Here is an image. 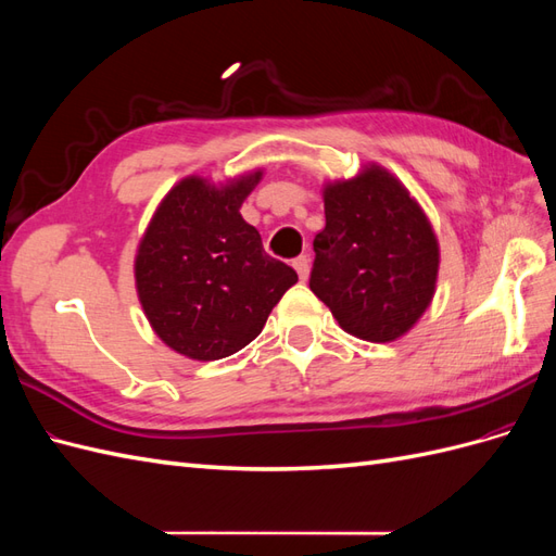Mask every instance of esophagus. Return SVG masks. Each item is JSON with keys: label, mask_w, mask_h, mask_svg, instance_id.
<instances>
[{"label": "esophagus", "mask_w": 556, "mask_h": 556, "mask_svg": "<svg viewBox=\"0 0 556 556\" xmlns=\"http://www.w3.org/2000/svg\"><path fill=\"white\" fill-rule=\"evenodd\" d=\"M292 266L296 268V274H299V278H301V280H306V278H308V274H311V260H308V255H301V257H296V260L292 262Z\"/></svg>", "instance_id": "1"}]
</instances>
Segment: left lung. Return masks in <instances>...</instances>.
<instances>
[{"instance_id":"8db88e82","label":"left lung","mask_w":556,"mask_h":556,"mask_svg":"<svg viewBox=\"0 0 556 556\" xmlns=\"http://www.w3.org/2000/svg\"><path fill=\"white\" fill-rule=\"evenodd\" d=\"M323 197L327 225L313 241V294L357 339H401L429 308L439 280L441 250L427 213L378 164L327 182Z\"/></svg>"}]
</instances>
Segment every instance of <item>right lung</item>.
<instances>
[{"instance_id": "add662e5", "label": "right lung", "mask_w": 556, "mask_h": 556, "mask_svg": "<svg viewBox=\"0 0 556 556\" xmlns=\"http://www.w3.org/2000/svg\"><path fill=\"white\" fill-rule=\"evenodd\" d=\"M262 169L215 185L188 176L166 192L134 257L137 294L150 327L197 362L223 359L255 341L268 313L299 280L266 255L239 208Z\"/></svg>"}]
</instances>
